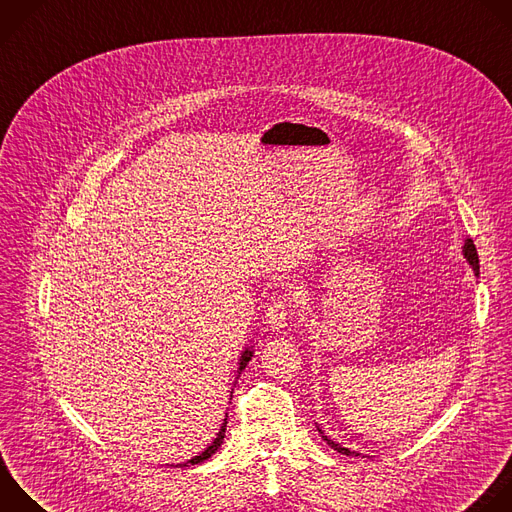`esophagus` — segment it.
Masks as SVG:
<instances>
[{
    "mask_svg": "<svg viewBox=\"0 0 512 512\" xmlns=\"http://www.w3.org/2000/svg\"><path fill=\"white\" fill-rule=\"evenodd\" d=\"M267 323L273 327V329H281L285 327V321L289 317V301L285 297H277L273 299L269 305H267Z\"/></svg>",
    "mask_w": 512,
    "mask_h": 512,
    "instance_id": "obj_1",
    "label": "esophagus"
}]
</instances>
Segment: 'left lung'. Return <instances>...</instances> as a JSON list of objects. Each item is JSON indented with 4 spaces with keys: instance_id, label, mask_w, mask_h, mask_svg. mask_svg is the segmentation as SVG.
<instances>
[{
    "instance_id": "obj_1",
    "label": "left lung",
    "mask_w": 512,
    "mask_h": 512,
    "mask_svg": "<svg viewBox=\"0 0 512 512\" xmlns=\"http://www.w3.org/2000/svg\"><path fill=\"white\" fill-rule=\"evenodd\" d=\"M464 257L468 259V263L472 265V269H474V273L478 275V269H480V265H478V253H476V247H474V243L468 239L466 243H464ZM321 432V430H319ZM321 438L333 448V450H337L339 454H346V456H360L358 452H354V450H350V448H344V446H339L337 442H333L331 438H327V436H323V432H321Z\"/></svg>"
}]
</instances>
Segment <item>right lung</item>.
Here are the masks:
<instances>
[{
	"instance_id": "1",
	"label": "right lung",
	"mask_w": 512,
	"mask_h": 512,
	"mask_svg": "<svg viewBox=\"0 0 512 512\" xmlns=\"http://www.w3.org/2000/svg\"><path fill=\"white\" fill-rule=\"evenodd\" d=\"M251 356H253V352L251 350H245L243 352V356H241V366H239V372H243L245 370V366L249 364V360H251ZM225 430H227V418H225V424L221 426V430H219V434H217V438H215V442L203 452V454H199V456H195V458H191V460H187V462H183V464H177L179 468H183V466H191V464H199V462H205L207 458H211L217 450H219V446L223 444V438H225Z\"/></svg>"
}]
</instances>
